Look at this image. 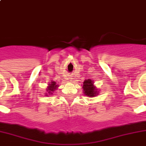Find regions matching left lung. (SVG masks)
<instances>
[{
  "label": "left lung",
  "mask_w": 146,
  "mask_h": 146,
  "mask_svg": "<svg viewBox=\"0 0 146 146\" xmlns=\"http://www.w3.org/2000/svg\"><path fill=\"white\" fill-rule=\"evenodd\" d=\"M82 89L84 90L85 95L87 96H90V97H95L98 94V92L96 91L97 89L93 86V81L91 80H86L83 83V86Z\"/></svg>",
  "instance_id": "obj_1"
}]
</instances>
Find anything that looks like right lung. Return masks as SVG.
Wrapping results in <instances>:
<instances>
[{
    "mask_svg": "<svg viewBox=\"0 0 146 146\" xmlns=\"http://www.w3.org/2000/svg\"><path fill=\"white\" fill-rule=\"evenodd\" d=\"M57 86H56V82H50V84L49 85L48 88V91L49 92L48 93H50L52 94V92H54V90L55 89H56V87H57Z\"/></svg>",
    "mask_w": 146,
    "mask_h": 146,
    "instance_id": "1",
    "label": "right lung"
}]
</instances>
